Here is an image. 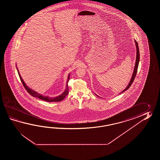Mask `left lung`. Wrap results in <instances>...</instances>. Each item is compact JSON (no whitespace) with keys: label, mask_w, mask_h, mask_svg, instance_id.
I'll list each match as a JSON object with an SVG mask.
<instances>
[{"label":"left lung","mask_w":160,"mask_h":160,"mask_svg":"<svg viewBox=\"0 0 160 160\" xmlns=\"http://www.w3.org/2000/svg\"><path fill=\"white\" fill-rule=\"evenodd\" d=\"M134 42H135V43H136V49H137V54H136V64H135V66H134V68L133 75H132L131 79H130V81L129 84L127 86V87H126V88H125L121 93H122L123 92H125V91H126V90L131 86V85H132V83H133V81H134V79L135 77H136V74H137V69H138V64H139V48H138V44L137 43V42H136V40H134ZM95 95H96V94H95ZM97 96H98V95H97ZM98 97H99V96H98Z\"/></svg>","instance_id":"1"}]
</instances>
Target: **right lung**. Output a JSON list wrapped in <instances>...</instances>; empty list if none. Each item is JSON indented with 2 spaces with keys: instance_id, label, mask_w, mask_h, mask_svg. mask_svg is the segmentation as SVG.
Returning a JSON list of instances; mask_svg holds the SVG:
<instances>
[{
  "instance_id": "1",
  "label": "right lung",
  "mask_w": 160,
  "mask_h": 160,
  "mask_svg": "<svg viewBox=\"0 0 160 160\" xmlns=\"http://www.w3.org/2000/svg\"><path fill=\"white\" fill-rule=\"evenodd\" d=\"M17 68L18 74H19V76L20 79H21V82H22L23 85L24 86V88H26V90H27V92H28L31 95H32V97H36V98H38L42 99V100L45 101H48V102H59V101H62V100L66 97V95L68 94V80L70 79V74H68V81H67V83H66V88L65 89V90L62 93L61 95L57 96V97H48V96H44V95H42L41 94L38 93L37 92H35L34 90H32L31 88H28L27 85H26V84L25 83V82H24V81L23 80L22 78L21 77L20 73H19V70H18Z\"/></svg>"
}]
</instances>
